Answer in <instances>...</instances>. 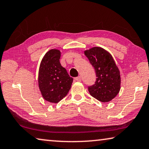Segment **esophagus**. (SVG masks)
Listing matches in <instances>:
<instances>
[{"label":"esophagus","instance_id":"obj_1","mask_svg":"<svg viewBox=\"0 0 149 149\" xmlns=\"http://www.w3.org/2000/svg\"><path fill=\"white\" fill-rule=\"evenodd\" d=\"M74 80L76 81H81V77H76V78H74Z\"/></svg>","mask_w":149,"mask_h":149}]
</instances>
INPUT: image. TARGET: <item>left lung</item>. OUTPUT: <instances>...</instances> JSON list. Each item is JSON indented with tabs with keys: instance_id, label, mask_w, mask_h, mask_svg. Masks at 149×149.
Returning a JSON list of instances; mask_svg holds the SVG:
<instances>
[{
	"instance_id": "8db88e82",
	"label": "left lung",
	"mask_w": 149,
	"mask_h": 149,
	"mask_svg": "<svg viewBox=\"0 0 149 149\" xmlns=\"http://www.w3.org/2000/svg\"><path fill=\"white\" fill-rule=\"evenodd\" d=\"M85 54L96 73L94 85L88 87L91 95L101 102H108L115 97L120 89V70L113 57L100 47L85 51Z\"/></svg>"
}]
</instances>
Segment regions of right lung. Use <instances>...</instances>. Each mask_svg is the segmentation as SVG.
<instances>
[{"instance_id": "right-lung-1", "label": "right lung", "mask_w": 149, "mask_h": 149, "mask_svg": "<svg viewBox=\"0 0 149 149\" xmlns=\"http://www.w3.org/2000/svg\"><path fill=\"white\" fill-rule=\"evenodd\" d=\"M60 52L52 49L42 60L39 68V88L45 100L56 103L62 100L71 87L73 79L60 62Z\"/></svg>"}]
</instances>
